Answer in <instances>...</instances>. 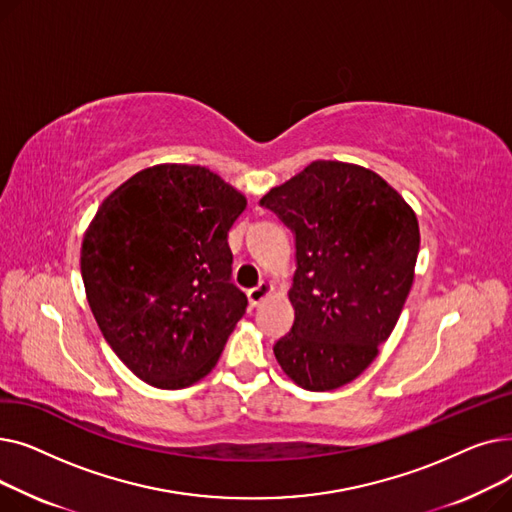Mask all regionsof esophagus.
Here are the masks:
<instances>
[{
  "instance_id": "1",
  "label": "esophagus",
  "mask_w": 512,
  "mask_h": 512,
  "mask_svg": "<svg viewBox=\"0 0 512 512\" xmlns=\"http://www.w3.org/2000/svg\"><path fill=\"white\" fill-rule=\"evenodd\" d=\"M272 292H274V284L263 280V282H259L255 288L249 290V301H251L253 307H257L261 301H265L267 297H270Z\"/></svg>"
}]
</instances>
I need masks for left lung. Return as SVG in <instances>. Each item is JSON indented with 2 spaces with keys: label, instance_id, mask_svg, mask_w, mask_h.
I'll return each mask as SVG.
<instances>
[{
  "label": "left lung",
  "instance_id": "8db88e82",
  "mask_svg": "<svg viewBox=\"0 0 512 512\" xmlns=\"http://www.w3.org/2000/svg\"><path fill=\"white\" fill-rule=\"evenodd\" d=\"M297 240L292 330L274 346L288 378L336 390L373 363L415 280L419 222L380 174L317 159L263 195Z\"/></svg>",
  "mask_w": 512,
  "mask_h": 512
}]
</instances>
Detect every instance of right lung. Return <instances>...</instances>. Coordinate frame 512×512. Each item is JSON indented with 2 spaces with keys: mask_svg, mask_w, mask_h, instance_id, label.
Returning a JSON list of instances; mask_svg holds the SVG:
<instances>
[{
  "mask_svg": "<svg viewBox=\"0 0 512 512\" xmlns=\"http://www.w3.org/2000/svg\"><path fill=\"white\" fill-rule=\"evenodd\" d=\"M247 197L203 166L157 164L99 205L80 247L89 307L120 361L161 390L218 363L247 297L228 232Z\"/></svg>",
  "mask_w": 512,
  "mask_h": 512,
  "instance_id": "obj_1",
  "label": "right lung"
}]
</instances>
